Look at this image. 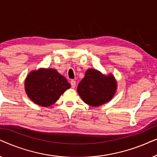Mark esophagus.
<instances>
[{"label": "esophagus", "mask_w": 157, "mask_h": 157, "mask_svg": "<svg viewBox=\"0 0 157 157\" xmlns=\"http://www.w3.org/2000/svg\"><path fill=\"white\" fill-rule=\"evenodd\" d=\"M71 87H72V88H75V87H76V81H75L74 80H71Z\"/></svg>", "instance_id": "esophagus-1"}]
</instances>
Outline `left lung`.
<instances>
[{"mask_svg": "<svg viewBox=\"0 0 157 157\" xmlns=\"http://www.w3.org/2000/svg\"><path fill=\"white\" fill-rule=\"evenodd\" d=\"M117 90V81L112 74H103L89 68L77 87V92L83 102L97 107L112 99Z\"/></svg>", "mask_w": 157, "mask_h": 157, "instance_id": "obj_1", "label": "left lung"}]
</instances>
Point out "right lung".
<instances>
[{
    "instance_id": "obj_1",
    "label": "right lung",
    "mask_w": 157,
    "mask_h": 157,
    "mask_svg": "<svg viewBox=\"0 0 157 157\" xmlns=\"http://www.w3.org/2000/svg\"><path fill=\"white\" fill-rule=\"evenodd\" d=\"M25 91L34 104L43 107L54 104L71 85L54 68L32 71L25 79Z\"/></svg>"
}]
</instances>
